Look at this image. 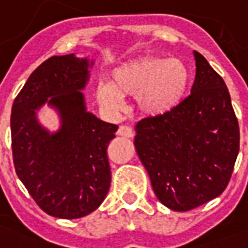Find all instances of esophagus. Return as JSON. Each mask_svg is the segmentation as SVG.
Wrapping results in <instances>:
<instances>
[{
  "label": "esophagus",
  "instance_id": "34e87169",
  "mask_svg": "<svg viewBox=\"0 0 248 248\" xmlns=\"http://www.w3.org/2000/svg\"><path fill=\"white\" fill-rule=\"evenodd\" d=\"M117 135L119 136H123V137H133V129H132L131 126H126V125H120L119 126V129H117Z\"/></svg>",
  "mask_w": 248,
  "mask_h": 248
}]
</instances>
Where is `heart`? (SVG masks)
<instances>
[{"label":"heart","mask_w":248,"mask_h":248,"mask_svg":"<svg viewBox=\"0 0 248 248\" xmlns=\"http://www.w3.org/2000/svg\"><path fill=\"white\" fill-rule=\"evenodd\" d=\"M190 74L180 59L145 55L115 67L109 83H99L97 103L117 111L124 96H135L137 108L149 116H162L176 108L186 93Z\"/></svg>","instance_id":"obj_1"}]
</instances>
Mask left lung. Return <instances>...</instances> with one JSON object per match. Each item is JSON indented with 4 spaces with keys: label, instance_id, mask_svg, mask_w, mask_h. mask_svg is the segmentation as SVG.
<instances>
[{
    "label": "left lung",
    "instance_id": "left-lung-1",
    "mask_svg": "<svg viewBox=\"0 0 248 248\" xmlns=\"http://www.w3.org/2000/svg\"><path fill=\"white\" fill-rule=\"evenodd\" d=\"M191 93L162 116L137 123L135 146L162 205L187 211L220 196L230 181L239 125L223 79L194 51Z\"/></svg>",
    "mask_w": 248,
    "mask_h": 248
}]
</instances>
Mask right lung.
Returning a JSON list of instances; mask_svg holds the SVG:
<instances>
[{"label":"right lung","instance_id":"add662e5","mask_svg":"<svg viewBox=\"0 0 248 248\" xmlns=\"http://www.w3.org/2000/svg\"><path fill=\"white\" fill-rule=\"evenodd\" d=\"M93 61L51 57L29 77L12 107L13 161L18 178L48 216L75 219L96 210L111 185L107 148L119 126L87 111L83 90ZM43 105L58 113L50 132L37 120Z\"/></svg>","mask_w":248,"mask_h":248}]
</instances>
